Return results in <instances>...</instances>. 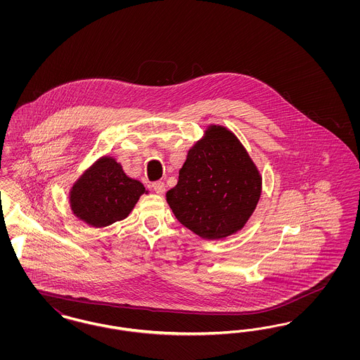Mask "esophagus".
I'll list each match as a JSON object with an SVG mask.
<instances>
[{
  "mask_svg": "<svg viewBox=\"0 0 360 360\" xmlns=\"http://www.w3.org/2000/svg\"><path fill=\"white\" fill-rule=\"evenodd\" d=\"M153 188H154L156 194H163V193H165V190H166V186H165V182L158 181V182H154V184H153Z\"/></svg>",
  "mask_w": 360,
  "mask_h": 360,
  "instance_id": "34e87169",
  "label": "esophagus"
}]
</instances>
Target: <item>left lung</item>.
<instances>
[{
	"label": "left lung",
	"mask_w": 360,
	"mask_h": 360,
	"mask_svg": "<svg viewBox=\"0 0 360 360\" xmlns=\"http://www.w3.org/2000/svg\"><path fill=\"white\" fill-rule=\"evenodd\" d=\"M260 190V175L239 140L213 125L188 151L166 197L182 225L202 239H223L247 223Z\"/></svg>",
	"instance_id": "left-lung-1"
}]
</instances>
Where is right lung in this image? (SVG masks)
<instances>
[{"label": "right lung", "instance_id": "obj_1", "mask_svg": "<svg viewBox=\"0 0 360 360\" xmlns=\"http://www.w3.org/2000/svg\"><path fill=\"white\" fill-rule=\"evenodd\" d=\"M146 188L128 178L115 159L103 156L71 188L70 202L77 217L103 228L125 219Z\"/></svg>", "mask_w": 360, "mask_h": 360}]
</instances>
